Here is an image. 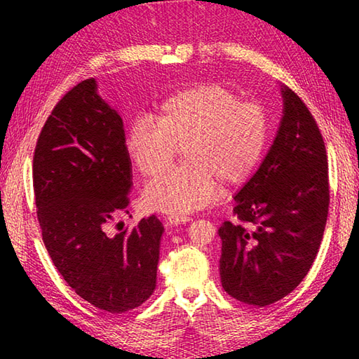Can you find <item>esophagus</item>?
I'll list each match as a JSON object with an SVG mask.
<instances>
[{
    "label": "esophagus",
    "instance_id": "1",
    "mask_svg": "<svg viewBox=\"0 0 359 359\" xmlns=\"http://www.w3.org/2000/svg\"><path fill=\"white\" fill-rule=\"evenodd\" d=\"M189 219L188 216H170L166 219V225H180V224H187V222H189Z\"/></svg>",
    "mask_w": 359,
    "mask_h": 359
}]
</instances>
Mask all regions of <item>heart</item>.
<instances>
[{"label": "heart", "instance_id": "obj_1", "mask_svg": "<svg viewBox=\"0 0 359 359\" xmlns=\"http://www.w3.org/2000/svg\"><path fill=\"white\" fill-rule=\"evenodd\" d=\"M137 117L126 134V152L143 177L170 168L182 148L185 165L152 180L143 202L152 211L187 216L208 207L220 184L245 182L261 163L269 117L257 102H242L220 83H199L166 95L152 116Z\"/></svg>", "mask_w": 359, "mask_h": 359}]
</instances>
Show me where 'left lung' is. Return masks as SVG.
<instances>
[{
    "label": "left lung",
    "mask_w": 359,
    "mask_h": 359,
    "mask_svg": "<svg viewBox=\"0 0 359 359\" xmlns=\"http://www.w3.org/2000/svg\"><path fill=\"white\" fill-rule=\"evenodd\" d=\"M284 111L259 170L234 196L238 224L219 228L220 282L234 299L265 307L301 284L329 215V165L309 108L282 86Z\"/></svg>",
    "instance_id": "1"
}]
</instances>
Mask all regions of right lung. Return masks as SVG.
<instances>
[{"mask_svg":"<svg viewBox=\"0 0 359 359\" xmlns=\"http://www.w3.org/2000/svg\"><path fill=\"white\" fill-rule=\"evenodd\" d=\"M123 120L79 83L53 108L34 154V193L43 242L75 293L109 313H125L154 293L163 225L156 216L117 234L133 187Z\"/></svg>","mask_w":359,"mask_h":359,"instance_id":"add662e5","label":"right lung"}]
</instances>
